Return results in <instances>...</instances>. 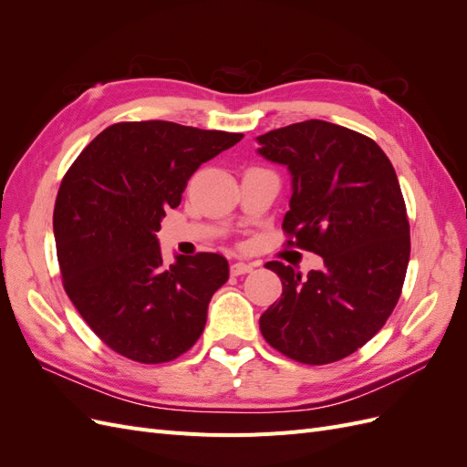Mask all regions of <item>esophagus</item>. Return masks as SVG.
I'll list each match as a JSON object with an SVG mask.
<instances>
[{
	"instance_id": "34e87169",
	"label": "esophagus",
	"mask_w": 467,
	"mask_h": 467,
	"mask_svg": "<svg viewBox=\"0 0 467 467\" xmlns=\"http://www.w3.org/2000/svg\"><path fill=\"white\" fill-rule=\"evenodd\" d=\"M253 268H255V265L253 263H234L232 266H230V273L234 275V276H239V275H245V273H251Z\"/></svg>"
}]
</instances>
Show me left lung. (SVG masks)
I'll return each mask as SVG.
<instances>
[{"mask_svg":"<svg viewBox=\"0 0 467 467\" xmlns=\"http://www.w3.org/2000/svg\"><path fill=\"white\" fill-rule=\"evenodd\" d=\"M259 153L288 167V245L323 257L307 276L271 261L282 296L259 319L265 341L302 364H329L364 347L398 304L411 253L395 169L372 138L304 120L257 138Z\"/></svg>","mask_w":467,"mask_h":467,"instance_id":"obj_1","label":"left lung"}]
</instances>
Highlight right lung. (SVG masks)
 <instances>
[{
    "label": "right lung",
    "instance_id": "1",
    "mask_svg": "<svg viewBox=\"0 0 467 467\" xmlns=\"http://www.w3.org/2000/svg\"><path fill=\"white\" fill-rule=\"evenodd\" d=\"M244 134L167 120L110 124L67 169L54 204L62 282L79 316L119 355L161 364L204 331L230 276L218 253L165 265L155 232L187 181Z\"/></svg>",
    "mask_w": 467,
    "mask_h": 467
}]
</instances>
